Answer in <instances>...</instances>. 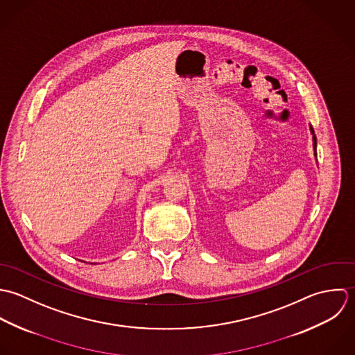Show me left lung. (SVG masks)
<instances>
[{
    "instance_id": "1",
    "label": "left lung",
    "mask_w": 355,
    "mask_h": 355,
    "mask_svg": "<svg viewBox=\"0 0 355 355\" xmlns=\"http://www.w3.org/2000/svg\"><path fill=\"white\" fill-rule=\"evenodd\" d=\"M310 132H311V135H313V148H314V156H317V152H315V148H317V139H315V135H314V130H313V128L310 126Z\"/></svg>"
}]
</instances>
